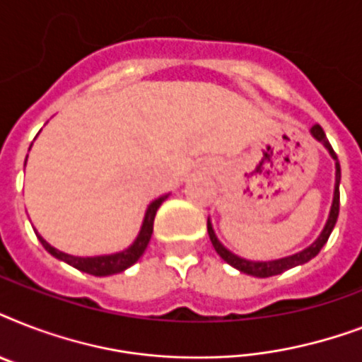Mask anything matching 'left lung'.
<instances>
[{
  "instance_id": "1",
  "label": "left lung",
  "mask_w": 362,
  "mask_h": 362,
  "mask_svg": "<svg viewBox=\"0 0 362 362\" xmlns=\"http://www.w3.org/2000/svg\"><path fill=\"white\" fill-rule=\"evenodd\" d=\"M312 135H314L317 141L325 144V148L329 150V152H331V156L334 158V161H337V186H334V199H332L331 214H329V220H327L325 229L321 231L320 238H317V240H315L312 246H308L306 250H303V252L295 253V255H289V257H284V259H276V261H267V263L246 261V259L238 257V255H235V253L229 252L227 247L221 246V242L216 238L214 229H212V226H210V221L206 223V227H209L210 242H212V246H214V250L218 252V255H220V257L223 259L226 263H229L231 267H235V269H238L240 272H244V274L257 276V278H269V276L281 274V272H286V270L293 269V267H297V264L308 263L310 259L315 257V255L321 252V247L325 246V242L329 240L332 229H334V226H337L338 212H340V189H338V186H340V163H338L337 153H334L332 146L329 144V141H327L325 131L321 129L320 124H315L314 127H312Z\"/></svg>"
}]
</instances>
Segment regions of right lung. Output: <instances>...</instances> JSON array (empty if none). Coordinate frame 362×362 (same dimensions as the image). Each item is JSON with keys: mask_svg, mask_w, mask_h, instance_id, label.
<instances>
[{"mask_svg": "<svg viewBox=\"0 0 362 362\" xmlns=\"http://www.w3.org/2000/svg\"><path fill=\"white\" fill-rule=\"evenodd\" d=\"M167 195L163 197L156 199L153 203H150L146 210V216H144V221H142V227H141V233H139V237L136 240L131 244L127 250L120 253H112V255H99V257H75V255H69V253H64L52 247L48 244L47 240L42 237H39L41 244L45 246L48 253H52L54 257L62 259L65 261L67 264L71 267H75V269L82 270V272H86V274H93V276H110V274H116V272H122V270L129 269L131 264H135L141 255L144 253L146 250L148 242H150V237H152V231H153V218H156V212L158 209L161 206Z\"/></svg>", "mask_w": 362, "mask_h": 362, "instance_id": "add662e5", "label": "right lung"}]
</instances>
